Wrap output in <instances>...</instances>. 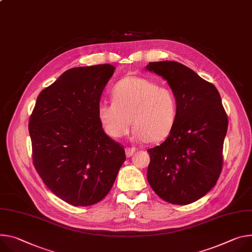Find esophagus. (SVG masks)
Instances as JSON below:
<instances>
[{
    "mask_svg": "<svg viewBox=\"0 0 252 252\" xmlns=\"http://www.w3.org/2000/svg\"><path fill=\"white\" fill-rule=\"evenodd\" d=\"M134 152H135V149H134V148H126V155L127 158L131 157V156L134 154Z\"/></svg>",
    "mask_w": 252,
    "mask_h": 252,
    "instance_id": "obj_1",
    "label": "esophagus"
}]
</instances>
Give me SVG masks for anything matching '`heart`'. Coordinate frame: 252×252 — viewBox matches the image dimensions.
Listing matches in <instances>:
<instances>
[{
    "label": "heart",
    "mask_w": 252,
    "mask_h": 252,
    "mask_svg": "<svg viewBox=\"0 0 252 252\" xmlns=\"http://www.w3.org/2000/svg\"><path fill=\"white\" fill-rule=\"evenodd\" d=\"M112 100H101L97 117L112 139L126 135L130 124L136 142L159 143L171 133L177 119L178 102L173 90L149 78L126 76L113 85Z\"/></svg>",
    "instance_id": "1"
}]
</instances>
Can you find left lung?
Wrapping results in <instances>:
<instances>
[{"label":"left lung","instance_id":"left-lung-1","mask_svg":"<svg viewBox=\"0 0 252 252\" xmlns=\"http://www.w3.org/2000/svg\"><path fill=\"white\" fill-rule=\"evenodd\" d=\"M146 69L167 80L178 102L167 140L148 150V182L159 198L187 205L207 194L220 176L227 114L217 88L189 67L158 61L150 62Z\"/></svg>","mask_w":252,"mask_h":252}]
</instances>
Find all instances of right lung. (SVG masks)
<instances>
[{"instance_id": "obj_1", "label": "right lung", "mask_w": 252, "mask_h": 252, "mask_svg": "<svg viewBox=\"0 0 252 252\" xmlns=\"http://www.w3.org/2000/svg\"><path fill=\"white\" fill-rule=\"evenodd\" d=\"M114 66L65 71L43 89L29 121L35 169L57 197L90 206L110 191L126 161L123 146L104 132L97 105Z\"/></svg>"}]
</instances>
